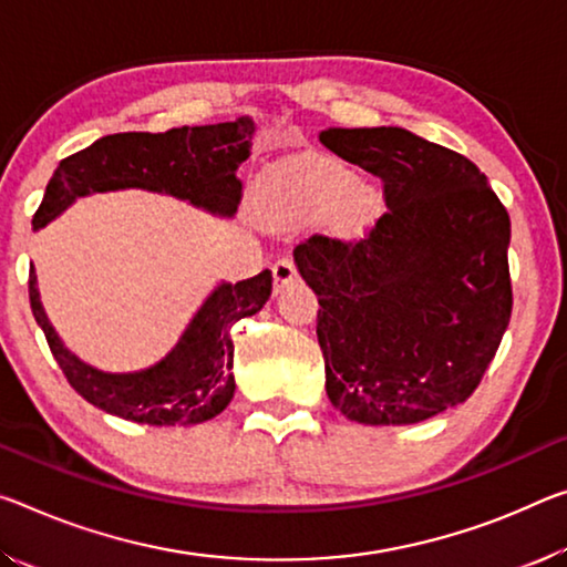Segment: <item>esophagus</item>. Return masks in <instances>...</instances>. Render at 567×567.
<instances>
[{
  "label": "esophagus",
  "mask_w": 567,
  "mask_h": 567,
  "mask_svg": "<svg viewBox=\"0 0 567 567\" xmlns=\"http://www.w3.org/2000/svg\"><path fill=\"white\" fill-rule=\"evenodd\" d=\"M272 275H275V290H282L285 285H290L295 277H298V267L290 257H280L272 265Z\"/></svg>",
  "instance_id": "34e87169"
}]
</instances>
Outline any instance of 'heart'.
Masks as SVG:
<instances>
[{
    "instance_id": "obj_1",
    "label": "heart",
    "mask_w": 567,
    "mask_h": 567,
    "mask_svg": "<svg viewBox=\"0 0 567 567\" xmlns=\"http://www.w3.org/2000/svg\"><path fill=\"white\" fill-rule=\"evenodd\" d=\"M282 186L295 206L305 212H322L332 206L340 227L353 229L371 217L375 194L363 184H353L350 171L330 158H305L285 168Z\"/></svg>"
}]
</instances>
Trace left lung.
<instances>
[{
    "label": "left lung",
    "mask_w": 567,
    "mask_h": 567,
    "mask_svg": "<svg viewBox=\"0 0 567 567\" xmlns=\"http://www.w3.org/2000/svg\"><path fill=\"white\" fill-rule=\"evenodd\" d=\"M320 141L381 178L389 206L363 239L295 247L320 302L328 399L358 424H419L472 396L505 336L509 214L470 158L403 128Z\"/></svg>",
    "instance_id": "1"
}]
</instances>
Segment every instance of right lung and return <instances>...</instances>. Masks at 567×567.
Listing matches in <instances>:
<instances>
[{"label": "right lung", "mask_w": 567, "mask_h": 567, "mask_svg": "<svg viewBox=\"0 0 567 567\" xmlns=\"http://www.w3.org/2000/svg\"><path fill=\"white\" fill-rule=\"evenodd\" d=\"M251 133V121L237 118L194 128L184 125L166 133L105 136L60 161L44 188L40 209L34 212L32 227L40 229L55 219L75 202V196L128 186L164 192L231 217L241 202L237 171L249 158ZM269 292V269L237 285H219L166 361L138 373H103L62 346L44 316L38 277L30 267L32 316L68 383L101 411L151 426L202 424L227 409L235 396L231 326L262 310Z\"/></svg>", "instance_id": "1"}]
</instances>
